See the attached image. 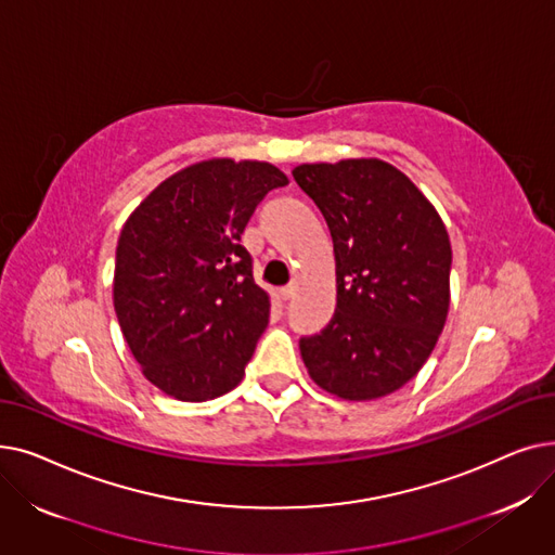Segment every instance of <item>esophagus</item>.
<instances>
[{
    "mask_svg": "<svg viewBox=\"0 0 555 555\" xmlns=\"http://www.w3.org/2000/svg\"><path fill=\"white\" fill-rule=\"evenodd\" d=\"M297 289H299V283H297V281L287 283L285 287H281V297H283V299H293V297L297 295Z\"/></svg>",
    "mask_w": 555,
    "mask_h": 555,
    "instance_id": "34e87169",
    "label": "esophagus"
}]
</instances>
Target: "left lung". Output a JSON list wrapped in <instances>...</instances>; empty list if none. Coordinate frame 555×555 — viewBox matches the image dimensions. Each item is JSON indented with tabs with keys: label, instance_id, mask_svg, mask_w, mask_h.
<instances>
[{
	"label": "left lung",
	"instance_id": "8db88e82",
	"mask_svg": "<svg viewBox=\"0 0 555 555\" xmlns=\"http://www.w3.org/2000/svg\"><path fill=\"white\" fill-rule=\"evenodd\" d=\"M293 175L326 218L337 276L331 324L299 341L304 364L341 400L389 396L421 371L446 326L448 229L418 186L383 159L301 164Z\"/></svg>",
	"mask_w": 555,
	"mask_h": 555
}]
</instances>
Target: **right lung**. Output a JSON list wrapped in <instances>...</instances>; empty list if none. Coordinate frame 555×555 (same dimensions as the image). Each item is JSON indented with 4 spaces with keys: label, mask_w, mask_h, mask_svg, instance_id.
<instances>
[{
    "label": "right lung",
    "mask_w": 555,
    "mask_h": 555,
    "mask_svg": "<svg viewBox=\"0 0 555 555\" xmlns=\"http://www.w3.org/2000/svg\"><path fill=\"white\" fill-rule=\"evenodd\" d=\"M287 175L268 162L214 157L172 172L126 220L114 310L145 380L184 402L238 387L270 319L241 233Z\"/></svg>",
    "instance_id": "right-lung-1"
}]
</instances>
